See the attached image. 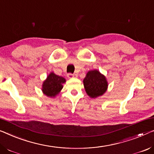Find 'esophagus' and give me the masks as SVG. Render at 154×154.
Returning a JSON list of instances; mask_svg holds the SVG:
<instances>
[{"mask_svg": "<svg viewBox=\"0 0 154 154\" xmlns=\"http://www.w3.org/2000/svg\"><path fill=\"white\" fill-rule=\"evenodd\" d=\"M67 77L68 78H72V77H77V75L75 74H72V73H68L67 75Z\"/></svg>", "mask_w": 154, "mask_h": 154, "instance_id": "1", "label": "esophagus"}]
</instances>
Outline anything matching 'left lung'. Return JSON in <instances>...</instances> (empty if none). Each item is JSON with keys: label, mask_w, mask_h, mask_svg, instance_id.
Segmentation results:
<instances>
[{"label": "left lung", "mask_w": 154, "mask_h": 154, "mask_svg": "<svg viewBox=\"0 0 154 154\" xmlns=\"http://www.w3.org/2000/svg\"><path fill=\"white\" fill-rule=\"evenodd\" d=\"M84 86L86 93L91 97L95 98L106 92L108 84L106 77L98 70H94L86 74L84 79Z\"/></svg>", "instance_id": "1"}]
</instances>
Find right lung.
<instances>
[{
  "mask_svg": "<svg viewBox=\"0 0 154 154\" xmlns=\"http://www.w3.org/2000/svg\"><path fill=\"white\" fill-rule=\"evenodd\" d=\"M66 82L63 77L51 72L43 84L42 91L48 97H54L63 88V84Z\"/></svg>",
  "mask_w": 154,
  "mask_h": 154,
  "instance_id": "right-lung-1",
  "label": "right lung"
}]
</instances>
